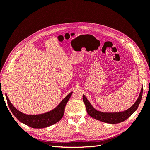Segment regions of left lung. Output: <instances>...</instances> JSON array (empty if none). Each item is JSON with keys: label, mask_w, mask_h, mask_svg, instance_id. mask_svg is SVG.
<instances>
[{"label": "left lung", "mask_w": 150, "mask_h": 150, "mask_svg": "<svg viewBox=\"0 0 150 150\" xmlns=\"http://www.w3.org/2000/svg\"><path fill=\"white\" fill-rule=\"evenodd\" d=\"M143 94V88L141 89V92L139 93V97L137 100L128 110L124 111L116 112H104L96 110L91 105V104L88 101V99L83 94V101L85 104L88 115L92 117L93 118L101 121L102 122H106L109 124H116L120 123L122 121H125L133 114V113L137 110L139 103L142 100Z\"/></svg>", "instance_id": "8db88e82"}]
</instances>
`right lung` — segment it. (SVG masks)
<instances>
[{"label":"right lung","instance_id":"obj_1","mask_svg":"<svg viewBox=\"0 0 150 150\" xmlns=\"http://www.w3.org/2000/svg\"><path fill=\"white\" fill-rule=\"evenodd\" d=\"M72 92L68 94L62 99L58 106L49 112L40 115H25L22 113L12 105L6 94L8 106L12 114L22 123L33 128H44L56 123L59 121L64 114V109L66 103L69 101Z\"/></svg>","mask_w":150,"mask_h":150}]
</instances>
